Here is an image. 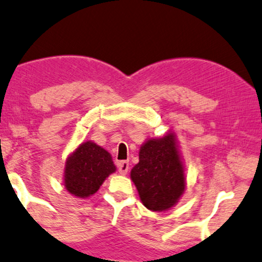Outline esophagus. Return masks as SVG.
<instances>
[{
    "label": "esophagus",
    "instance_id": "1",
    "mask_svg": "<svg viewBox=\"0 0 262 262\" xmlns=\"http://www.w3.org/2000/svg\"><path fill=\"white\" fill-rule=\"evenodd\" d=\"M117 167H118L119 173H122V175H125V173L128 170V162L127 161H119L117 163Z\"/></svg>",
    "mask_w": 262,
    "mask_h": 262
}]
</instances>
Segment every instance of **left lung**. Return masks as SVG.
<instances>
[{
    "mask_svg": "<svg viewBox=\"0 0 262 262\" xmlns=\"http://www.w3.org/2000/svg\"><path fill=\"white\" fill-rule=\"evenodd\" d=\"M131 180L146 208L162 212L177 203L184 192L185 178L172 134L141 146Z\"/></svg>",
    "mask_w": 262,
    "mask_h": 262,
    "instance_id": "left-lung-1",
    "label": "left lung"
}]
</instances>
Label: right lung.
Wrapping results in <instances>:
<instances>
[{"label":"right lung","instance_id":"right-lung-1","mask_svg":"<svg viewBox=\"0 0 262 262\" xmlns=\"http://www.w3.org/2000/svg\"><path fill=\"white\" fill-rule=\"evenodd\" d=\"M116 170L107 150L86 141L68 159L64 182L71 194L86 198L100 189L105 178Z\"/></svg>","mask_w":262,"mask_h":262}]
</instances>
